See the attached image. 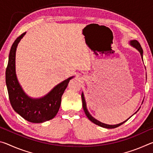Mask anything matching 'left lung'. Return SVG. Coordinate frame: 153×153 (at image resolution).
Listing matches in <instances>:
<instances>
[{
  "mask_svg": "<svg viewBox=\"0 0 153 153\" xmlns=\"http://www.w3.org/2000/svg\"><path fill=\"white\" fill-rule=\"evenodd\" d=\"M129 45L132 46V47L135 48L136 49H137L139 51V53H140V55H141V57L142 59V60H143V50H142V48L141 47L140 45V43L138 42V41L136 40H131L129 41ZM82 107H83V108H84V113L85 114H86V115L87 116V117L89 119V120L92 121V123H94L95 124H97V125L99 126L100 127H102V128H108V129H112V128H117V127H119L121 125H122L123 123H124L125 122H126L127 121H128L129 118H130L131 116H132L133 115H134V114H136L137 112H138V110L140 109V107L138 108V110L136 111V113H134L130 117H129L128 120H126V121H123V122H121L120 123H118V124H115V125H108V124H106V123H102L100 122V121L97 120V119H95L94 117H93L92 116L90 115V113H89V111H88L87 109V107H86V100H85V97H84V93H82ZM142 102H143V101H142Z\"/></svg>",
  "mask_w": 153,
  "mask_h": 153,
  "instance_id": "1",
  "label": "left lung"
}]
</instances>
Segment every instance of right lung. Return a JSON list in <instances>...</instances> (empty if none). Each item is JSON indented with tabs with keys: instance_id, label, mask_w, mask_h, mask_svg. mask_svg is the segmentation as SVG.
Returning <instances> with one entry per match:
<instances>
[{
	"instance_id": "1",
	"label": "right lung",
	"mask_w": 153,
	"mask_h": 153,
	"mask_svg": "<svg viewBox=\"0 0 153 153\" xmlns=\"http://www.w3.org/2000/svg\"><path fill=\"white\" fill-rule=\"evenodd\" d=\"M19 36L13 44L6 69V84L9 100L15 112L30 122L43 123L51 120L57 114L61 106V97L67 87L71 76L65 79L41 98H32L23 90L17 79L15 70V55L20 40L25 34Z\"/></svg>"
}]
</instances>
